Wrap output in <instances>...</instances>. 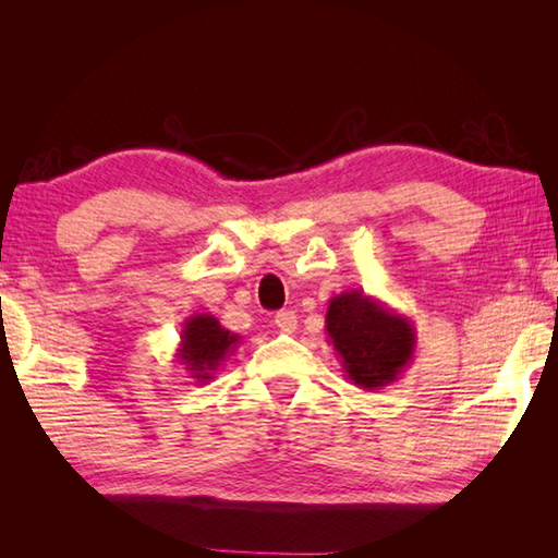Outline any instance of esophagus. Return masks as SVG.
Listing matches in <instances>:
<instances>
[{"mask_svg": "<svg viewBox=\"0 0 558 558\" xmlns=\"http://www.w3.org/2000/svg\"><path fill=\"white\" fill-rule=\"evenodd\" d=\"M276 326L282 333H294L298 330V314L294 312H278L276 314Z\"/></svg>", "mask_w": 558, "mask_h": 558, "instance_id": "34e87169", "label": "esophagus"}]
</instances>
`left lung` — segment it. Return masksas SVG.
Returning <instances> with one entry per match:
<instances>
[{
  "label": "left lung",
  "mask_w": 558,
  "mask_h": 558,
  "mask_svg": "<svg viewBox=\"0 0 558 558\" xmlns=\"http://www.w3.org/2000/svg\"><path fill=\"white\" fill-rule=\"evenodd\" d=\"M326 336L342 372L364 390L398 381L417 348V330L410 318L360 290L340 292L328 302Z\"/></svg>",
  "instance_id": "left-lung-1"
}]
</instances>
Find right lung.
<instances>
[{"mask_svg": "<svg viewBox=\"0 0 558 558\" xmlns=\"http://www.w3.org/2000/svg\"><path fill=\"white\" fill-rule=\"evenodd\" d=\"M240 342L242 336L222 328L213 314H192L182 326L174 357L184 366L186 378H192L194 384H208Z\"/></svg>", "mask_w": 558, "mask_h": 558, "instance_id": "1", "label": "right lung"}]
</instances>
